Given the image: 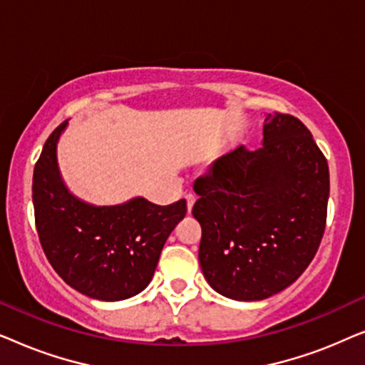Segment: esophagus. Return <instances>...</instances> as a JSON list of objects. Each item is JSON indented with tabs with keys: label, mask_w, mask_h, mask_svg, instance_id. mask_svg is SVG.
Here are the masks:
<instances>
[{
	"label": "esophagus",
	"mask_w": 365,
	"mask_h": 365,
	"mask_svg": "<svg viewBox=\"0 0 365 365\" xmlns=\"http://www.w3.org/2000/svg\"><path fill=\"white\" fill-rule=\"evenodd\" d=\"M194 202H196V197H194L192 194H187V196H186V204H187V212L189 214H191V211H192Z\"/></svg>",
	"instance_id": "34e87169"
}]
</instances>
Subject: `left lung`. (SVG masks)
<instances>
[{"label": "left lung", "mask_w": 365, "mask_h": 365, "mask_svg": "<svg viewBox=\"0 0 365 365\" xmlns=\"http://www.w3.org/2000/svg\"><path fill=\"white\" fill-rule=\"evenodd\" d=\"M262 148L239 146L196 179L199 264L234 301H262L297 281L326 229L329 166L297 118L264 119Z\"/></svg>", "instance_id": "1"}]
</instances>
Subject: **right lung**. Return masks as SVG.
Masks as SVG:
<instances>
[{"instance_id": "1", "label": "right lung", "mask_w": 365, "mask_h": 365, "mask_svg": "<svg viewBox=\"0 0 365 365\" xmlns=\"http://www.w3.org/2000/svg\"><path fill=\"white\" fill-rule=\"evenodd\" d=\"M68 121L51 133L33 174L39 242L64 282L84 296L116 302L151 282L164 242L186 216V201L158 206L133 197L94 206L69 191L58 164V141Z\"/></svg>"}]
</instances>
